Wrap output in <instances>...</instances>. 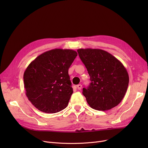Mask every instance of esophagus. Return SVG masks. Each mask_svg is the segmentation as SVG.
<instances>
[{"label": "esophagus", "instance_id": "1", "mask_svg": "<svg viewBox=\"0 0 148 148\" xmlns=\"http://www.w3.org/2000/svg\"><path fill=\"white\" fill-rule=\"evenodd\" d=\"M77 89H78L79 90H80L81 89H82V84H78L77 86Z\"/></svg>", "mask_w": 148, "mask_h": 148}]
</instances>
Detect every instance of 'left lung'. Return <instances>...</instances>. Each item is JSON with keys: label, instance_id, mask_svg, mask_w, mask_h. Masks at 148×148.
Segmentation results:
<instances>
[{"label": "left lung", "instance_id": "8db88e82", "mask_svg": "<svg viewBox=\"0 0 148 148\" xmlns=\"http://www.w3.org/2000/svg\"><path fill=\"white\" fill-rule=\"evenodd\" d=\"M77 52L90 78V85L83 88L82 92L88 104L102 111L118 106L128 86L126 68L118 59L103 50L80 49Z\"/></svg>", "mask_w": 148, "mask_h": 148}]
</instances>
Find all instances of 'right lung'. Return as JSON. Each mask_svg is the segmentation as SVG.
Here are the masks:
<instances>
[{"label": "right lung", "instance_id": "1", "mask_svg": "<svg viewBox=\"0 0 148 148\" xmlns=\"http://www.w3.org/2000/svg\"><path fill=\"white\" fill-rule=\"evenodd\" d=\"M77 56L73 50L53 49L27 67L23 75L26 95L37 109L55 113L67 107L73 93L68 69Z\"/></svg>", "mask_w": 148, "mask_h": 148}]
</instances>
